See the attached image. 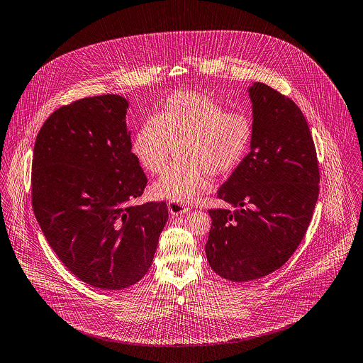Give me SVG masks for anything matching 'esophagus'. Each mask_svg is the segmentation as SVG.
I'll use <instances>...</instances> for the list:
<instances>
[{"label":"esophagus","instance_id":"1","mask_svg":"<svg viewBox=\"0 0 363 363\" xmlns=\"http://www.w3.org/2000/svg\"><path fill=\"white\" fill-rule=\"evenodd\" d=\"M167 208H169V212L172 213V215H183V213H187L189 211H190V208L189 206H186V205H183V203H177V202H169L167 203Z\"/></svg>","mask_w":363,"mask_h":363}]
</instances>
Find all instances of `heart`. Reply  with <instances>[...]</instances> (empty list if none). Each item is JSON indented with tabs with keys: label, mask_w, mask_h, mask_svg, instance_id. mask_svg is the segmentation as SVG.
I'll return each mask as SVG.
<instances>
[{
	"label": "heart",
	"mask_w": 363,
	"mask_h": 363,
	"mask_svg": "<svg viewBox=\"0 0 363 363\" xmlns=\"http://www.w3.org/2000/svg\"><path fill=\"white\" fill-rule=\"evenodd\" d=\"M251 119L229 112L219 101L194 91L170 96L134 134L132 152L150 174H160L154 184L158 198L190 203L209 186L212 176L229 174L245 158L252 141Z\"/></svg>",
	"instance_id": "heart-1"
}]
</instances>
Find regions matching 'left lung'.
Wrapping results in <instances>:
<instances>
[{"instance_id": "8db88e82", "label": "left lung", "mask_w": 363, "mask_h": 363, "mask_svg": "<svg viewBox=\"0 0 363 363\" xmlns=\"http://www.w3.org/2000/svg\"><path fill=\"white\" fill-rule=\"evenodd\" d=\"M252 141L248 155L218 190L230 209H209L205 252L220 277L261 279L294 254L319 196V166L309 126L293 99L264 83L250 89Z\"/></svg>"}]
</instances>
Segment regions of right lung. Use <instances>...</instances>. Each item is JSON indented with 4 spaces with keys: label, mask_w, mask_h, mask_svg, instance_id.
Here are the masks:
<instances>
[{
    "label": "right lung",
    "mask_w": 363,
    "mask_h": 363,
    "mask_svg": "<svg viewBox=\"0 0 363 363\" xmlns=\"http://www.w3.org/2000/svg\"><path fill=\"white\" fill-rule=\"evenodd\" d=\"M116 94L77 99L37 134L32 165L35 219L61 262L82 281L122 290L151 267L166 202L133 205L147 186Z\"/></svg>",
    "instance_id": "obj_1"
}]
</instances>
